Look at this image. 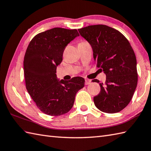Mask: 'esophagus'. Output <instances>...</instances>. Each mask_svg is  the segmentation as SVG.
<instances>
[{
	"instance_id": "esophagus-1",
	"label": "esophagus",
	"mask_w": 151,
	"mask_h": 151,
	"mask_svg": "<svg viewBox=\"0 0 151 151\" xmlns=\"http://www.w3.org/2000/svg\"><path fill=\"white\" fill-rule=\"evenodd\" d=\"M91 80H90V79H85V85H89L90 83H91Z\"/></svg>"
}]
</instances>
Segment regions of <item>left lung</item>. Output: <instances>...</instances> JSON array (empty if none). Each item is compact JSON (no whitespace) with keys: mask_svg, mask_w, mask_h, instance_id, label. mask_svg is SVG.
I'll return each instance as SVG.
<instances>
[{"mask_svg":"<svg viewBox=\"0 0 151 151\" xmlns=\"http://www.w3.org/2000/svg\"><path fill=\"white\" fill-rule=\"evenodd\" d=\"M78 31L91 45L97 67L106 75L105 83L92 80L101 87L93 98L95 105L103 112H119L129 105L138 83L134 52L121 32L108 26L91 25Z\"/></svg>","mask_w":151,"mask_h":151,"instance_id":"obj_1","label":"left lung"}]
</instances>
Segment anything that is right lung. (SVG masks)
I'll use <instances>...</instances> for the list:
<instances>
[{
  "mask_svg": "<svg viewBox=\"0 0 151 151\" xmlns=\"http://www.w3.org/2000/svg\"><path fill=\"white\" fill-rule=\"evenodd\" d=\"M79 35L76 29L54 28L36 35L26 50L24 58L26 89L37 106L46 114L58 116L69 112L77 92L85 86L81 77L59 81L55 73L66 46Z\"/></svg>",
  "mask_w": 151,
  "mask_h": 151,
  "instance_id": "right-lung-1",
  "label": "right lung"
}]
</instances>
